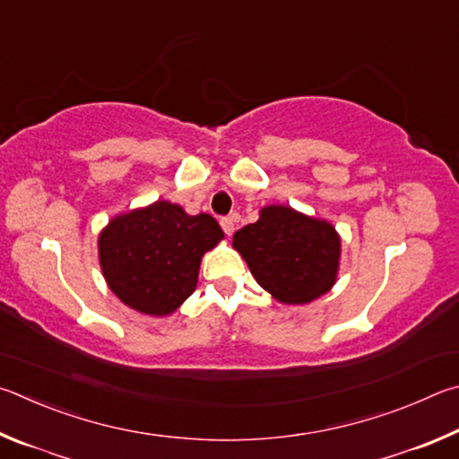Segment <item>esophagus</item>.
Instances as JSON below:
<instances>
[{"label":"esophagus","mask_w":459,"mask_h":459,"mask_svg":"<svg viewBox=\"0 0 459 459\" xmlns=\"http://www.w3.org/2000/svg\"><path fill=\"white\" fill-rule=\"evenodd\" d=\"M236 221H238V215L223 217V220L220 221V223H221V228H223V231H225V236H231V234H234V230H236Z\"/></svg>","instance_id":"1"}]
</instances>
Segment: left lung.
<instances>
[{
  "mask_svg": "<svg viewBox=\"0 0 459 459\" xmlns=\"http://www.w3.org/2000/svg\"><path fill=\"white\" fill-rule=\"evenodd\" d=\"M234 247L264 290L282 304H308L336 282L341 238L333 223L288 205H268L234 234Z\"/></svg>",
  "mask_w": 459,
  "mask_h": 459,
  "instance_id": "obj_1",
  "label": "left lung"
}]
</instances>
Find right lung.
<instances>
[{
  "label": "right lung",
  "mask_w": 459,
  "mask_h": 459,
  "mask_svg": "<svg viewBox=\"0 0 459 459\" xmlns=\"http://www.w3.org/2000/svg\"><path fill=\"white\" fill-rule=\"evenodd\" d=\"M221 239L212 215H189L181 205L155 201L112 217L100 231L102 276L126 307L167 316L195 290L201 258Z\"/></svg>",
  "instance_id": "1"
}]
</instances>
